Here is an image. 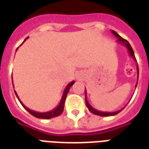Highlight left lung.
Masks as SVG:
<instances>
[{
    "label": "left lung",
    "instance_id": "obj_1",
    "mask_svg": "<svg viewBox=\"0 0 149 149\" xmlns=\"http://www.w3.org/2000/svg\"><path fill=\"white\" fill-rule=\"evenodd\" d=\"M112 33L116 37H117V42L120 43V45H124L127 49L128 50V53H129V56H132L133 60H134L136 62V59L135 57V54H134V52H133V49L132 48V46L130 45V44L128 43V40H125L124 38H122L120 35H119L115 31L112 30ZM136 70H137V81H136V85H137V83H138V77H139V68H138V65H136ZM84 93H85V103H86V105H87V108L88 109V110L90 111L92 113H93L95 115H98V116H114V115H116V114H118L119 112H121L122 110L125 109V107L121 109L118 110V111H116V112H100V111H98V110L95 109L93 107L91 106V104L88 103V101L87 100V93H86V91H84Z\"/></svg>",
    "mask_w": 149,
    "mask_h": 149
}]
</instances>
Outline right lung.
Returning a JSON list of instances; mask_svg holds the SVG:
<instances>
[{"mask_svg":"<svg viewBox=\"0 0 149 149\" xmlns=\"http://www.w3.org/2000/svg\"><path fill=\"white\" fill-rule=\"evenodd\" d=\"M26 39H27V38H26ZM74 83H75V81H71V82H70V83H69V84H68V85L66 86L65 91H64V93H63V95H62V97H61V101H60L58 106L56 107V108H55L54 109H52V110H51V111H49V112H35V111H33V110L29 109L25 106L24 104L21 102V100L19 99V97H18L17 92H16L15 90H14V92H15V94H16V96H17V99L19 100V101H20V103L21 104V105L24 107V109L27 110L28 112H29L31 115H33V116H35V117H37V118L51 119V118H53V117H56V116H58L59 115H61L62 112H63V111H64V107H65V99H66V97H67L68 92H69L70 88L72 86V84H74Z\"/></svg>","mask_w":149,"mask_h":149,"instance_id":"add662e5","label":"right lung"}]
</instances>
